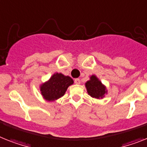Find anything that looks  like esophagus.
Returning a JSON list of instances; mask_svg holds the SVG:
<instances>
[{
    "mask_svg": "<svg viewBox=\"0 0 147 147\" xmlns=\"http://www.w3.org/2000/svg\"><path fill=\"white\" fill-rule=\"evenodd\" d=\"M74 82L76 84H80V79H75Z\"/></svg>",
    "mask_w": 147,
    "mask_h": 147,
    "instance_id": "esophagus-1",
    "label": "esophagus"
}]
</instances>
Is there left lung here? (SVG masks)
I'll return each mask as SVG.
<instances>
[{"label": "left lung", "instance_id": "obj_1", "mask_svg": "<svg viewBox=\"0 0 147 147\" xmlns=\"http://www.w3.org/2000/svg\"><path fill=\"white\" fill-rule=\"evenodd\" d=\"M86 87L88 94L94 98H102L107 93L106 88L94 75L90 77V80L86 83Z\"/></svg>", "mask_w": 147, "mask_h": 147}]
</instances>
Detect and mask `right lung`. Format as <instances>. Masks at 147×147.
<instances>
[{"mask_svg": "<svg viewBox=\"0 0 147 147\" xmlns=\"http://www.w3.org/2000/svg\"><path fill=\"white\" fill-rule=\"evenodd\" d=\"M73 83L74 80L70 76L55 73L49 81L41 85V94L47 100H57L65 94L67 88Z\"/></svg>", "mask_w": 147, "mask_h": 147, "instance_id": "right-lung-1", "label": "right lung"}]
</instances>
